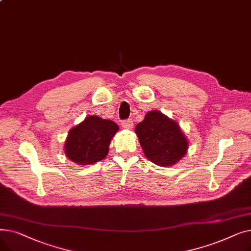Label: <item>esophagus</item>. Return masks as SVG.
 <instances>
[{
    "mask_svg": "<svg viewBox=\"0 0 251 251\" xmlns=\"http://www.w3.org/2000/svg\"><path fill=\"white\" fill-rule=\"evenodd\" d=\"M121 125L125 129H131L133 127V121L131 120V119H126V120H123L121 122Z\"/></svg>",
    "mask_w": 251,
    "mask_h": 251,
    "instance_id": "34e87169",
    "label": "esophagus"
}]
</instances>
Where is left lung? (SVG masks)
Listing matches in <instances>:
<instances>
[{
    "label": "left lung",
    "instance_id": "1",
    "mask_svg": "<svg viewBox=\"0 0 251 251\" xmlns=\"http://www.w3.org/2000/svg\"><path fill=\"white\" fill-rule=\"evenodd\" d=\"M140 146L150 161L172 166L186 153L188 142L179 125L159 111H151L135 127Z\"/></svg>",
    "mask_w": 251,
    "mask_h": 251
}]
</instances>
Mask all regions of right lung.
I'll use <instances>...</instances> for the list:
<instances>
[{
  "label": "right lung",
  "instance_id": "obj_1",
  "mask_svg": "<svg viewBox=\"0 0 251 251\" xmlns=\"http://www.w3.org/2000/svg\"><path fill=\"white\" fill-rule=\"evenodd\" d=\"M118 129L113 121L88 116L82 123L69 131L65 142V153L78 165L101 161L108 154L109 144Z\"/></svg>",
  "mask_w": 251,
  "mask_h": 251
}]
</instances>
